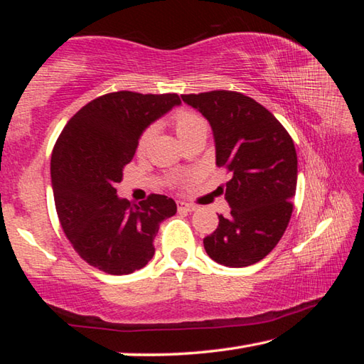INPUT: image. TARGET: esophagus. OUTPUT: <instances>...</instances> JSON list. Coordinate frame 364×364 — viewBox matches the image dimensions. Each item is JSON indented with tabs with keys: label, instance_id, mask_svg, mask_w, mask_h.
<instances>
[{
	"label": "esophagus",
	"instance_id": "34e87169",
	"mask_svg": "<svg viewBox=\"0 0 364 364\" xmlns=\"http://www.w3.org/2000/svg\"><path fill=\"white\" fill-rule=\"evenodd\" d=\"M176 207H178V210H181V212H194L196 210V205L188 204V202H183V200H178Z\"/></svg>",
	"mask_w": 364,
	"mask_h": 364
}]
</instances>
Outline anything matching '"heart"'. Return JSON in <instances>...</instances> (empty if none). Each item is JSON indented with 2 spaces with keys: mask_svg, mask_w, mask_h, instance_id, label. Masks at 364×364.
I'll use <instances>...</instances> for the list:
<instances>
[{
  "mask_svg": "<svg viewBox=\"0 0 364 364\" xmlns=\"http://www.w3.org/2000/svg\"><path fill=\"white\" fill-rule=\"evenodd\" d=\"M173 125H175L176 134L180 136L183 143H186L188 139L197 136V134L208 133L207 120L202 115L189 109H183L173 115ZM156 132H157L156 125H149L144 128L138 139V152H144L147 149V146L151 144L152 138L156 136Z\"/></svg>",
  "mask_w": 364,
  "mask_h": 364,
  "instance_id": "b5f03b06",
  "label": "heart"
}]
</instances>
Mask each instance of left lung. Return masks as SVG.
<instances>
[{"label": "left lung", "mask_w": 364, "mask_h": 364, "mask_svg": "<svg viewBox=\"0 0 364 364\" xmlns=\"http://www.w3.org/2000/svg\"><path fill=\"white\" fill-rule=\"evenodd\" d=\"M188 106L210 123L215 162L231 173L225 199L228 217L204 239L207 255L220 264L242 268L276 247L292 215L297 188V152L276 117L236 91L183 95Z\"/></svg>", "instance_id": "1"}]
</instances>
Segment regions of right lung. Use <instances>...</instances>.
I'll return each mask as SVG.
<instances>
[{
    "instance_id": "add662e5",
    "label": "right lung",
    "mask_w": 364,
    "mask_h": 364,
    "mask_svg": "<svg viewBox=\"0 0 364 364\" xmlns=\"http://www.w3.org/2000/svg\"><path fill=\"white\" fill-rule=\"evenodd\" d=\"M180 104L178 95H104L80 109L56 141L51 184L60 226L78 255L104 273L146 267L159 225L176 213L171 197L152 194L134 204L115 186L144 128Z\"/></svg>"
}]
</instances>
